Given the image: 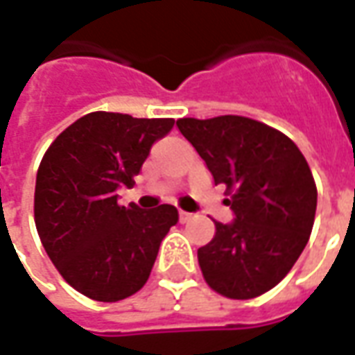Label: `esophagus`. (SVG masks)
<instances>
[{"label":"esophagus","instance_id":"obj_1","mask_svg":"<svg viewBox=\"0 0 355 355\" xmlns=\"http://www.w3.org/2000/svg\"><path fill=\"white\" fill-rule=\"evenodd\" d=\"M192 216L193 213H188V211H178V218H180V223H188Z\"/></svg>","mask_w":355,"mask_h":355}]
</instances>
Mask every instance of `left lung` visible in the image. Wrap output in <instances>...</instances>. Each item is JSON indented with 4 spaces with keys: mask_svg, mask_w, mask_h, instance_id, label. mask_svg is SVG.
<instances>
[{
    "mask_svg": "<svg viewBox=\"0 0 355 355\" xmlns=\"http://www.w3.org/2000/svg\"><path fill=\"white\" fill-rule=\"evenodd\" d=\"M177 127L215 184H226L224 203L234 213L198 249L203 277L224 297H259L289 274L308 243L318 205L312 171L289 137L249 117H184Z\"/></svg>",
    "mask_w": 355,
    "mask_h": 355,
    "instance_id": "8db88e82",
    "label": "left lung"
}]
</instances>
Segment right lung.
<instances>
[{
  "label": "right lung",
  "instance_id": "obj_1",
  "mask_svg": "<svg viewBox=\"0 0 355 355\" xmlns=\"http://www.w3.org/2000/svg\"><path fill=\"white\" fill-rule=\"evenodd\" d=\"M175 119L93 112L57 137L35 178L34 216L60 275L98 302L131 297L148 282L163 238L178 223L173 205L140 211L117 203Z\"/></svg>",
  "mask_w": 355,
  "mask_h": 355
}]
</instances>
